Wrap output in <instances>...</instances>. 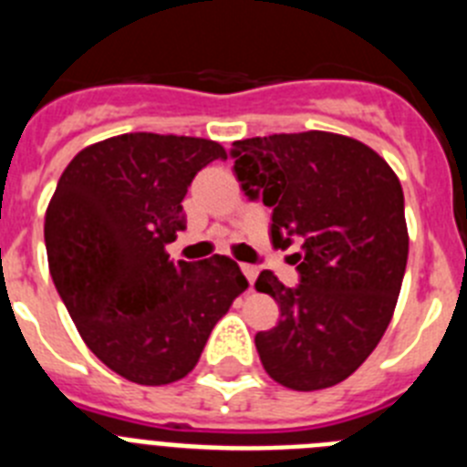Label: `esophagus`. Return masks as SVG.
<instances>
[{
	"mask_svg": "<svg viewBox=\"0 0 467 467\" xmlns=\"http://www.w3.org/2000/svg\"><path fill=\"white\" fill-rule=\"evenodd\" d=\"M241 271H243V274H245V278L250 280V285H253L254 280H257L259 271H257V266H253V264H241Z\"/></svg>",
	"mask_w": 467,
	"mask_h": 467,
	"instance_id": "34e87169",
	"label": "esophagus"
}]
</instances>
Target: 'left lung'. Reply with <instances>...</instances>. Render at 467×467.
Returning a JSON list of instances; mask_svg holds the SVG:
<instances>
[{
    "instance_id": "obj_1",
    "label": "left lung",
    "mask_w": 467,
    "mask_h": 467,
    "mask_svg": "<svg viewBox=\"0 0 467 467\" xmlns=\"http://www.w3.org/2000/svg\"><path fill=\"white\" fill-rule=\"evenodd\" d=\"M231 154L247 196L274 208V247L301 241L296 287L274 271L254 283L280 306L278 325L254 337L259 360L292 390L337 386L377 348L398 304L410 254L402 184L372 147L327 130L238 140Z\"/></svg>"
}]
</instances>
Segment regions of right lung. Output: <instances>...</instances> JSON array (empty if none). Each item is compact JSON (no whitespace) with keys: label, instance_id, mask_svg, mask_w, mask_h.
I'll list each match as a JSON object with an SVG mask.
<instances>
[{"label":"right lung","instance_id":"right-lung-1","mask_svg":"<svg viewBox=\"0 0 467 467\" xmlns=\"http://www.w3.org/2000/svg\"><path fill=\"white\" fill-rule=\"evenodd\" d=\"M226 159L220 142L126 133L88 144L57 180L44 220L48 269L81 339L140 386L180 381L247 287L224 254L172 262L196 172Z\"/></svg>","mask_w":467,"mask_h":467}]
</instances>
